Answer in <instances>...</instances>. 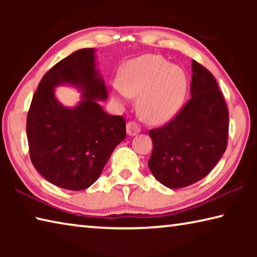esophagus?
<instances>
[{
	"mask_svg": "<svg viewBox=\"0 0 257 257\" xmlns=\"http://www.w3.org/2000/svg\"><path fill=\"white\" fill-rule=\"evenodd\" d=\"M139 132H141L139 124L137 122H135V121H129L127 123V134L129 136H135V135H137Z\"/></svg>",
	"mask_w": 257,
	"mask_h": 257,
	"instance_id": "obj_1",
	"label": "esophagus"
}]
</instances>
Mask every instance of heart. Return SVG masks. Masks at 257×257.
<instances>
[{"instance_id":"heart-1","label":"heart","mask_w":257,"mask_h":257,"mask_svg":"<svg viewBox=\"0 0 257 257\" xmlns=\"http://www.w3.org/2000/svg\"><path fill=\"white\" fill-rule=\"evenodd\" d=\"M119 97H138L139 115L146 122H168L182 106L187 78L180 68L160 55L146 54L130 61L121 71V81L113 84Z\"/></svg>"}]
</instances>
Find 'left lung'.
I'll return each instance as SVG.
<instances>
[{
  "mask_svg": "<svg viewBox=\"0 0 257 257\" xmlns=\"http://www.w3.org/2000/svg\"><path fill=\"white\" fill-rule=\"evenodd\" d=\"M190 95L179 112L160 128L151 129L153 152L149 167L169 188L203 179L227 150L229 111L214 76L193 60Z\"/></svg>",
  "mask_w": 257,
  "mask_h": 257,
  "instance_id": "left-lung-1",
  "label": "left lung"
}]
</instances>
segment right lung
<instances>
[{
  "mask_svg": "<svg viewBox=\"0 0 257 257\" xmlns=\"http://www.w3.org/2000/svg\"><path fill=\"white\" fill-rule=\"evenodd\" d=\"M94 61V50L82 49L52 67L38 84L27 114L30 161L47 181L69 190L93 185L125 138L123 116L107 114L96 102L107 93ZM64 82L84 92L75 109L61 106L54 96V87Z\"/></svg>",
  "mask_w": 257,
  "mask_h": 257,
  "instance_id": "obj_1",
  "label": "right lung"
}]
</instances>
